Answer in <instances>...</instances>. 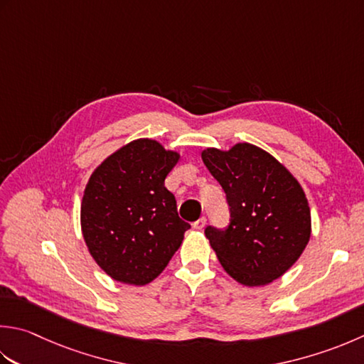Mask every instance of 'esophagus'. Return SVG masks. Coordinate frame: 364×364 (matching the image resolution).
I'll return each instance as SVG.
<instances>
[{
	"instance_id": "obj_1",
	"label": "esophagus",
	"mask_w": 364,
	"mask_h": 364,
	"mask_svg": "<svg viewBox=\"0 0 364 364\" xmlns=\"http://www.w3.org/2000/svg\"><path fill=\"white\" fill-rule=\"evenodd\" d=\"M205 224H206V218L205 216H202L200 219H197L194 224H192V227H194L196 230H202L203 227H205Z\"/></svg>"
}]
</instances>
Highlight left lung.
<instances>
[{
	"instance_id": "obj_1",
	"label": "left lung",
	"mask_w": 364,
	"mask_h": 364,
	"mask_svg": "<svg viewBox=\"0 0 364 364\" xmlns=\"http://www.w3.org/2000/svg\"><path fill=\"white\" fill-rule=\"evenodd\" d=\"M202 159L223 186L230 211L224 229H205L220 265L249 287L277 279L311 237V211L300 183L272 154L251 144L229 151L208 148Z\"/></svg>"
}]
</instances>
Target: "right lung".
<instances>
[{"mask_svg":"<svg viewBox=\"0 0 364 364\" xmlns=\"http://www.w3.org/2000/svg\"><path fill=\"white\" fill-rule=\"evenodd\" d=\"M178 159L156 140L140 139L92 172L82 200V232L92 259L115 281L145 286L156 279L191 229L164 184Z\"/></svg>","mask_w":364,"mask_h":364,"instance_id":"add662e5","label":"right lung"}]
</instances>
